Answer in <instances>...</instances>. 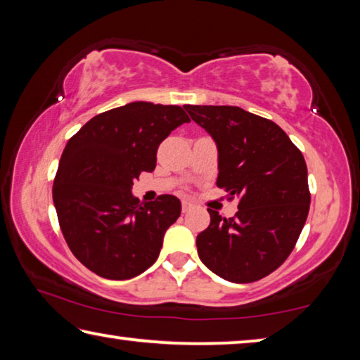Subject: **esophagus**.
Returning a JSON list of instances; mask_svg holds the SVG:
<instances>
[{
	"mask_svg": "<svg viewBox=\"0 0 360 360\" xmlns=\"http://www.w3.org/2000/svg\"><path fill=\"white\" fill-rule=\"evenodd\" d=\"M193 208V205L191 202H182V212H187Z\"/></svg>",
	"mask_w": 360,
	"mask_h": 360,
	"instance_id": "1",
	"label": "esophagus"
}]
</instances>
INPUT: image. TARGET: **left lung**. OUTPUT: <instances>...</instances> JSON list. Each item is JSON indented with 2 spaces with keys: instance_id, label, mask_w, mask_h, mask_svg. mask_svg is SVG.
Masks as SVG:
<instances>
[{
  "instance_id": "left-lung-1",
  "label": "left lung",
  "mask_w": 360,
  "mask_h": 360,
  "mask_svg": "<svg viewBox=\"0 0 360 360\" xmlns=\"http://www.w3.org/2000/svg\"><path fill=\"white\" fill-rule=\"evenodd\" d=\"M186 111L217 148V187L238 198L235 217L208 210L197 236L198 257L230 283H254L289 257L309 211L308 169L302 152L275 122L238 106Z\"/></svg>"
}]
</instances>
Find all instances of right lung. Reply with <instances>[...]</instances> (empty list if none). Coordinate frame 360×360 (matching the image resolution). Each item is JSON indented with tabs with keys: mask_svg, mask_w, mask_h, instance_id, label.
Instances as JSON below:
<instances>
[{
	"mask_svg": "<svg viewBox=\"0 0 360 360\" xmlns=\"http://www.w3.org/2000/svg\"><path fill=\"white\" fill-rule=\"evenodd\" d=\"M191 122L181 106L133 101L90 119L62 154L52 197L75 257L106 279H130L154 264L181 214L174 195L139 203L133 181L154 172L157 149Z\"/></svg>",
	"mask_w": 360,
	"mask_h": 360,
	"instance_id": "obj_1",
	"label": "right lung"
}]
</instances>
